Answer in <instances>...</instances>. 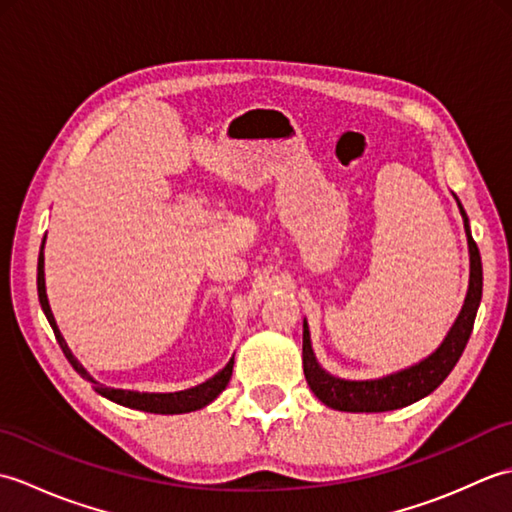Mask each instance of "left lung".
Masks as SVG:
<instances>
[{
  "label": "left lung",
  "instance_id": "left-lung-1",
  "mask_svg": "<svg viewBox=\"0 0 512 512\" xmlns=\"http://www.w3.org/2000/svg\"><path fill=\"white\" fill-rule=\"evenodd\" d=\"M455 202H458L460 215L464 220L466 242H469V290H466L464 306L453 321L451 330L444 336L442 343L422 361L413 363L400 372H391L380 378L369 380H345L339 376H332L330 372L319 365L317 356L312 350L310 341V328L308 321H303V374L310 389L314 391L323 405H328L336 411H350V413H380V411H394L411 405L424 396H429L433 389H438L444 378L451 374L455 363L460 361L469 336L473 332L475 314L482 301V257L477 250L475 239L471 235V224L458 195L453 193Z\"/></svg>",
  "mask_w": 512,
  "mask_h": 512
}]
</instances>
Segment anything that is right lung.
I'll list each match as a JSON object with an SVG mask.
<instances>
[{
	"label": "right lung",
	"instance_id": "obj_1",
	"mask_svg": "<svg viewBox=\"0 0 512 512\" xmlns=\"http://www.w3.org/2000/svg\"><path fill=\"white\" fill-rule=\"evenodd\" d=\"M43 244H46V237H43ZM43 244L39 250V264H37V292H39V303H41V310L46 314V319L50 323V328L57 336V341L61 345V350L68 358L70 365L79 372L88 383H92L96 394H101L103 398L116 402V405H123L129 409H138V411H147V413H189L195 409H202L213 402L217 396L222 394L226 389L228 380H231L233 374V363L235 358H231L220 372L215 376H211L209 380H204V383L195 385L191 389H182V391H169V394H156V391H134V389H116V387H105L101 385L99 380H94V376L85 369L79 361H76V356L72 354V350L65 343L63 334L59 330L57 321H54V314L50 310V303H48V295H46V273H43Z\"/></svg>",
	"mask_w": 512,
	"mask_h": 512
}]
</instances>
